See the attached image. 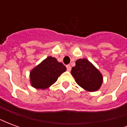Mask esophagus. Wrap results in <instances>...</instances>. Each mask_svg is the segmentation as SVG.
Listing matches in <instances>:
<instances>
[{
    "mask_svg": "<svg viewBox=\"0 0 127 127\" xmlns=\"http://www.w3.org/2000/svg\"><path fill=\"white\" fill-rule=\"evenodd\" d=\"M66 69H67V71H70L71 70V66H70V65H69V64H68V65H66Z\"/></svg>",
    "mask_w": 127,
    "mask_h": 127,
    "instance_id": "34e87169",
    "label": "esophagus"
}]
</instances>
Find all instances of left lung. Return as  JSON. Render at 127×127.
I'll return each mask as SVG.
<instances>
[{"label": "left lung", "instance_id": "obj_1", "mask_svg": "<svg viewBox=\"0 0 127 127\" xmlns=\"http://www.w3.org/2000/svg\"><path fill=\"white\" fill-rule=\"evenodd\" d=\"M71 73L78 85L89 92L98 91L103 83V76L98 69L86 58L78 59Z\"/></svg>", "mask_w": 127, "mask_h": 127}]
</instances>
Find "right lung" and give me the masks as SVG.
<instances>
[{"mask_svg":"<svg viewBox=\"0 0 127 127\" xmlns=\"http://www.w3.org/2000/svg\"><path fill=\"white\" fill-rule=\"evenodd\" d=\"M66 70L63 64L58 62L55 58L48 56L30 73L32 86L36 89L47 88Z\"/></svg>","mask_w":127,"mask_h":127,"instance_id":"1","label":"right lung"}]
</instances>
